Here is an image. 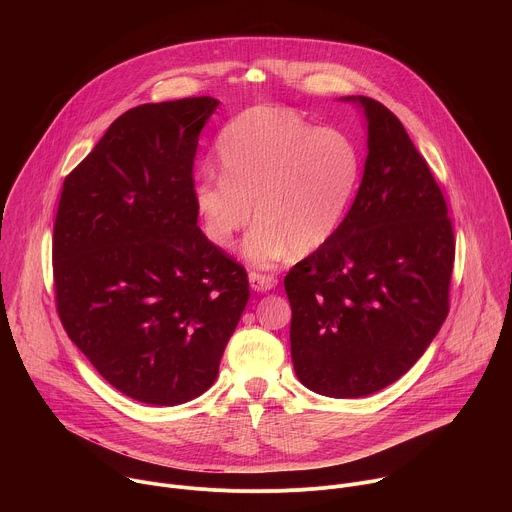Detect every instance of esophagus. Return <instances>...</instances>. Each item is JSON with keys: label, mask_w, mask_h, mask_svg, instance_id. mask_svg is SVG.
<instances>
[{"label": "esophagus", "mask_w": 512, "mask_h": 512, "mask_svg": "<svg viewBox=\"0 0 512 512\" xmlns=\"http://www.w3.org/2000/svg\"><path fill=\"white\" fill-rule=\"evenodd\" d=\"M249 283L255 291H269L277 285V277L269 275V273H259V271H251L249 273Z\"/></svg>", "instance_id": "esophagus-1"}]
</instances>
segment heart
<instances>
[{"mask_svg":"<svg viewBox=\"0 0 512 512\" xmlns=\"http://www.w3.org/2000/svg\"><path fill=\"white\" fill-rule=\"evenodd\" d=\"M221 178L194 186L204 237L229 249L253 221L243 253L273 267L294 253L306 257L338 233L360 178L356 145L336 129H320L298 113L259 107L235 117L218 137Z\"/></svg>","mask_w":512,"mask_h":512,"instance_id":"1","label":"heart"}]
</instances>
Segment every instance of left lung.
Returning a JSON list of instances; mask_svg holds the SVG:
<instances>
[{
  "mask_svg": "<svg viewBox=\"0 0 512 512\" xmlns=\"http://www.w3.org/2000/svg\"><path fill=\"white\" fill-rule=\"evenodd\" d=\"M364 109L369 156L332 241L289 269L291 360L310 391L354 399L403 377L450 312L456 241L446 198L403 123Z\"/></svg>",
  "mask_w": 512,
  "mask_h": 512,
  "instance_id": "obj_1",
  "label": "left lung"
}]
</instances>
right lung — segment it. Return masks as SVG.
I'll return each instance as SVG.
<instances>
[{"mask_svg":"<svg viewBox=\"0 0 512 512\" xmlns=\"http://www.w3.org/2000/svg\"><path fill=\"white\" fill-rule=\"evenodd\" d=\"M216 107H133L62 184L60 322L107 383L148 405L192 401L216 381L249 302L245 267L204 237L192 200L198 135Z\"/></svg>","mask_w":512,"mask_h":512,"instance_id":"1","label":"right lung"}]
</instances>
